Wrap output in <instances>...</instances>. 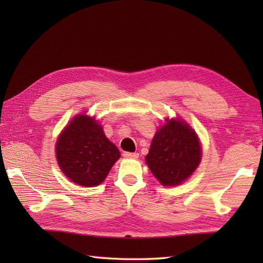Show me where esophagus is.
<instances>
[{
  "label": "esophagus",
  "mask_w": 263,
  "mask_h": 263,
  "mask_svg": "<svg viewBox=\"0 0 263 263\" xmlns=\"http://www.w3.org/2000/svg\"><path fill=\"white\" fill-rule=\"evenodd\" d=\"M123 156H124L125 158H138V157H139V154H138V153H128V152H125L124 154H123Z\"/></svg>",
  "instance_id": "1"
}]
</instances>
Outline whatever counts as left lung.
<instances>
[{
    "instance_id": "obj_1",
    "label": "left lung",
    "mask_w": 263,
    "mask_h": 263,
    "mask_svg": "<svg viewBox=\"0 0 263 263\" xmlns=\"http://www.w3.org/2000/svg\"><path fill=\"white\" fill-rule=\"evenodd\" d=\"M201 160L195 132L186 123L171 120L154 137L147 165L163 185H177L192 174Z\"/></svg>"
}]
</instances>
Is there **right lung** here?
Instances as JSON below:
<instances>
[{
  "mask_svg": "<svg viewBox=\"0 0 263 263\" xmlns=\"http://www.w3.org/2000/svg\"><path fill=\"white\" fill-rule=\"evenodd\" d=\"M119 158V149L106 138L103 127L87 115L74 117L57 142L61 170L82 186L102 183Z\"/></svg>",
  "mask_w": 263,
  "mask_h": 263,
  "instance_id": "1",
  "label": "right lung"
}]
</instances>
